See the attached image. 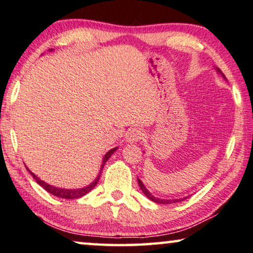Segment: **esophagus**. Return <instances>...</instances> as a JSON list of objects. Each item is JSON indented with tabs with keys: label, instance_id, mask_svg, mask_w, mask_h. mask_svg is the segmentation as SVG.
<instances>
[{
	"label": "esophagus",
	"instance_id": "1",
	"mask_svg": "<svg viewBox=\"0 0 253 253\" xmlns=\"http://www.w3.org/2000/svg\"><path fill=\"white\" fill-rule=\"evenodd\" d=\"M142 135H143V133H142L141 129H138V127H133V129H131V130L126 132V142L137 143L142 139Z\"/></svg>",
	"mask_w": 253,
	"mask_h": 253
}]
</instances>
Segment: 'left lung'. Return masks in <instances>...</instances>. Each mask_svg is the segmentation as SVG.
<instances>
[{
    "mask_svg": "<svg viewBox=\"0 0 253 253\" xmlns=\"http://www.w3.org/2000/svg\"><path fill=\"white\" fill-rule=\"evenodd\" d=\"M215 70H216V72L217 73H219V75L224 78L225 80H226V77H225L224 75H223V72L220 71V70L218 69V68H215ZM138 184H139V186H140V189H141V191L145 193V196L148 198V199H150L151 201H154V203H156V204H162V205H169V204H175V203H181V201H183V200H185V199H188L189 197H183V198H180V199H161V198H158V197H155L153 193H151L148 189L146 188L145 186V184L142 183V181L140 180V178L138 177Z\"/></svg>",
    "mask_w": 253,
    "mask_h": 253,
    "instance_id": "obj_1",
    "label": "left lung"
}]
</instances>
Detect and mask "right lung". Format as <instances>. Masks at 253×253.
I'll use <instances>...</instances> for the list:
<instances>
[{
	"label": "right lung",
	"instance_id": "1",
	"mask_svg": "<svg viewBox=\"0 0 253 253\" xmlns=\"http://www.w3.org/2000/svg\"><path fill=\"white\" fill-rule=\"evenodd\" d=\"M49 50H52V49H49ZM118 148H119V147H115V148H112L111 150H108L107 153L104 155L103 162H102V166H100V170H99L98 175L96 176L95 180L92 181L90 184H88L87 186H84V188H80V189H62V188H57V186L50 185V184H48V183H46L45 181L41 180V178L35 175V174H34V173L32 172V170H30L27 166H26V169L28 170V172L30 173V175H32V176L35 178V180H36L37 183L40 184L42 189H45L46 191H47L48 193L53 194V196H55V197L63 198V199H77V198L84 197V194H87L88 192H90L91 190L95 188L96 184H97V182H98L99 177H100V174H102V170H103V167H104V165H105V163H106V162L108 161V158H110V157L112 156V155L114 154L115 150H118Z\"/></svg>",
	"mask_w": 253,
	"mask_h": 253
}]
</instances>
